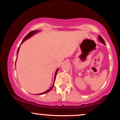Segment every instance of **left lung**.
I'll use <instances>...</instances> for the list:
<instances>
[{
    "mask_svg": "<svg viewBox=\"0 0 120 120\" xmlns=\"http://www.w3.org/2000/svg\"><path fill=\"white\" fill-rule=\"evenodd\" d=\"M98 39H99V41L101 43L104 44V45H105V42H104V41L103 40L102 37L100 36V35H99L98 36Z\"/></svg>",
    "mask_w": 120,
    "mask_h": 120,
    "instance_id": "obj_1",
    "label": "left lung"
}]
</instances>
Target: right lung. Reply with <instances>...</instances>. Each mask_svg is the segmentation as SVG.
Listing matches in <instances>:
<instances>
[{"label":"right lung","instance_id":"obj_1","mask_svg":"<svg viewBox=\"0 0 120 120\" xmlns=\"http://www.w3.org/2000/svg\"><path fill=\"white\" fill-rule=\"evenodd\" d=\"M39 31H40V30H33V31H30L29 33L27 34L26 36V37H25V38H24V39L22 40V42L21 43L20 45H21V44L22 43H24V41H25L26 39H29V38H30V37H31L33 36V35H34V34H35L36 33H38V32H39ZM20 46H19V49H17V58H16V60H17V55H18V53H19V49H20ZM58 70H59V68L57 69H56V71H55V77H54V81H53V85H52V86L49 89V90H47V91H46L43 92V93L38 94H36V95H43V94H46V93H49V91H50L52 90V88L53 87V86H54V83H55V81L56 75V74H57V71H58Z\"/></svg>","mask_w":120,"mask_h":120}]
</instances>
